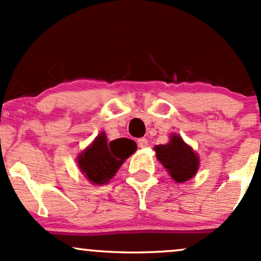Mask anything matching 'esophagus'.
I'll use <instances>...</instances> for the list:
<instances>
[{"label": "esophagus", "mask_w": 261, "mask_h": 261, "mask_svg": "<svg viewBox=\"0 0 261 261\" xmlns=\"http://www.w3.org/2000/svg\"><path fill=\"white\" fill-rule=\"evenodd\" d=\"M138 145L139 147H141V149H145V147L149 145V141H147V139H139L138 140Z\"/></svg>", "instance_id": "1"}]
</instances>
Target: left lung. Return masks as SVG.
Wrapping results in <instances>:
<instances>
[{
	"instance_id": "8db88e82",
	"label": "left lung",
	"mask_w": 261,
	"mask_h": 261,
	"mask_svg": "<svg viewBox=\"0 0 261 261\" xmlns=\"http://www.w3.org/2000/svg\"><path fill=\"white\" fill-rule=\"evenodd\" d=\"M154 150L156 159L177 183L189 180L198 172V154L178 134H172L169 143L155 145Z\"/></svg>"
}]
</instances>
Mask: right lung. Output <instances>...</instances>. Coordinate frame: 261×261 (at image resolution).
<instances>
[{"label": "right lung", "instance_id": "right-lung-1", "mask_svg": "<svg viewBox=\"0 0 261 261\" xmlns=\"http://www.w3.org/2000/svg\"><path fill=\"white\" fill-rule=\"evenodd\" d=\"M138 149L134 140L121 138L107 140L105 131L78 155L77 164L87 180L94 186H103L115 177L126 159Z\"/></svg>", "mask_w": 261, "mask_h": 261}]
</instances>
